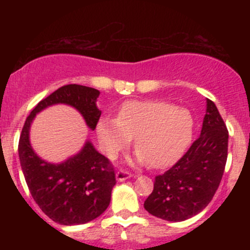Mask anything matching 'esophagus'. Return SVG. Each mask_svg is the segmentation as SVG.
Instances as JSON below:
<instances>
[{
    "label": "esophagus",
    "instance_id": "34e87169",
    "mask_svg": "<svg viewBox=\"0 0 250 250\" xmlns=\"http://www.w3.org/2000/svg\"><path fill=\"white\" fill-rule=\"evenodd\" d=\"M130 176H132V174L125 172V170H118L117 173H116V180L117 181H125L127 180V179H129Z\"/></svg>",
    "mask_w": 250,
    "mask_h": 250
}]
</instances>
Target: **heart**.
Listing matches in <instances>:
<instances>
[{"instance_id": "1", "label": "heart", "mask_w": 250, "mask_h": 250, "mask_svg": "<svg viewBox=\"0 0 250 250\" xmlns=\"http://www.w3.org/2000/svg\"><path fill=\"white\" fill-rule=\"evenodd\" d=\"M195 121L188 109L161 100H129L118 117L98 121L97 134L103 150L115 158L134 138V161L165 168L178 160L190 145Z\"/></svg>"}]
</instances>
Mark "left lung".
I'll return each instance as SVG.
<instances>
[{
    "label": "left lung",
    "mask_w": 250,
    "mask_h": 250,
    "mask_svg": "<svg viewBox=\"0 0 250 250\" xmlns=\"http://www.w3.org/2000/svg\"><path fill=\"white\" fill-rule=\"evenodd\" d=\"M229 132L211 100L207 99L201 135L188 152L162 175L144 208L156 218L184 221L202 211L211 201L228 160Z\"/></svg>",
    "instance_id": "left-lung-1"
}]
</instances>
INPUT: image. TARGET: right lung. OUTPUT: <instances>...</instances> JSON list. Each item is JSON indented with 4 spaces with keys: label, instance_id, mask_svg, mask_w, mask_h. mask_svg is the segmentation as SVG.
Masks as SVG:
<instances>
[{
    "label": "right lung",
    "instance_id": "obj_1",
    "mask_svg": "<svg viewBox=\"0 0 250 250\" xmlns=\"http://www.w3.org/2000/svg\"><path fill=\"white\" fill-rule=\"evenodd\" d=\"M99 94L98 89L80 84L59 88L30 112L20 134L18 152L27 188L42 211L60 225H82L102 215L116 185L115 172L109 160L89 140L76 155L62 162L44 161L32 148L30 128L37 113L64 104L76 109L87 127L94 130L102 115L97 106Z\"/></svg>",
    "mask_w": 250,
    "mask_h": 250
}]
</instances>
